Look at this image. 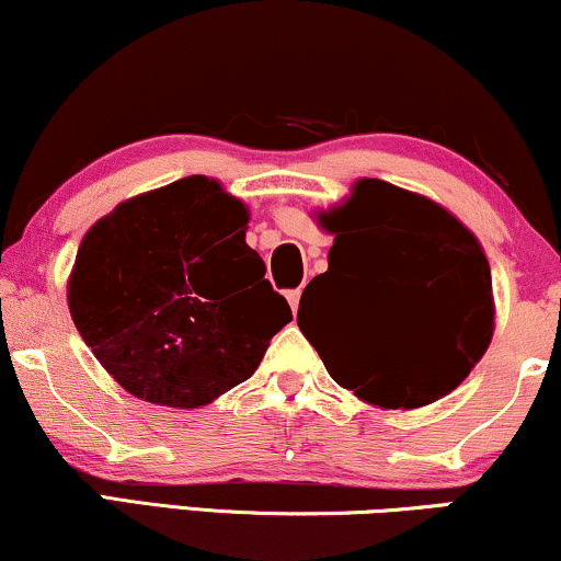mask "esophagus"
I'll use <instances>...</instances> for the list:
<instances>
[{
	"mask_svg": "<svg viewBox=\"0 0 561 561\" xmlns=\"http://www.w3.org/2000/svg\"><path fill=\"white\" fill-rule=\"evenodd\" d=\"M287 300H289V308H293V313H297V308H300V289H289Z\"/></svg>",
	"mask_w": 561,
	"mask_h": 561,
	"instance_id": "esophagus-1",
	"label": "esophagus"
}]
</instances>
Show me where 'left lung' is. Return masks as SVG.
Returning <instances> with one entry per match:
<instances>
[{
	"label": "left lung",
	"instance_id": "8db88e82",
	"mask_svg": "<svg viewBox=\"0 0 561 561\" xmlns=\"http://www.w3.org/2000/svg\"><path fill=\"white\" fill-rule=\"evenodd\" d=\"M316 219L333 236L329 272L305 287L297 323L331 378L380 409H420L456 391L494 333L479 238L437 202L380 179H359ZM329 294L337 318L302 322L301 308Z\"/></svg>",
	"mask_w": 561,
	"mask_h": 561
}]
</instances>
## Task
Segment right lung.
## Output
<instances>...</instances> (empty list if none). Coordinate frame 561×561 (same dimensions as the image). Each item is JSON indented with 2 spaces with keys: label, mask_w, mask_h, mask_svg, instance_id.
I'll return each mask as SVG.
<instances>
[{
  "label": "right lung",
  "mask_w": 561,
  "mask_h": 561,
  "mask_svg": "<svg viewBox=\"0 0 561 561\" xmlns=\"http://www.w3.org/2000/svg\"><path fill=\"white\" fill-rule=\"evenodd\" d=\"M248 219L222 183L188 175L126 198L84 232L69 313L124 391L198 409L256 373L293 310L245 243Z\"/></svg>",
  "instance_id": "1"
}]
</instances>
